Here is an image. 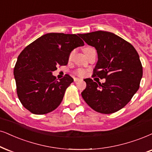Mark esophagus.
<instances>
[{"label": "esophagus", "instance_id": "1", "mask_svg": "<svg viewBox=\"0 0 152 152\" xmlns=\"http://www.w3.org/2000/svg\"><path fill=\"white\" fill-rule=\"evenodd\" d=\"M74 82H77V81H80V79H79V78H74Z\"/></svg>", "mask_w": 152, "mask_h": 152}]
</instances>
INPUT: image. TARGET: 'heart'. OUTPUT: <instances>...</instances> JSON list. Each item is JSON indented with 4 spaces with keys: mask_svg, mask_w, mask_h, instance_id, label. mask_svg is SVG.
<instances>
[{
    "mask_svg": "<svg viewBox=\"0 0 152 152\" xmlns=\"http://www.w3.org/2000/svg\"><path fill=\"white\" fill-rule=\"evenodd\" d=\"M90 48H92L86 47V48H83V53H85V52L88 50H90ZM72 53L71 54V55H70V57H72ZM85 74H86L85 72H84V71H83V70H79V71H78V72H77V74L79 75V76H84Z\"/></svg>",
    "mask_w": 152,
    "mask_h": 152,
    "instance_id": "obj_1",
    "label": "heart"
}]
</instances>
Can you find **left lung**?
<instances>
[{
	"mask_svg": "<svg viewBox=\"0 0 152 152\" xmlns=\"http://www.w3.org/2000/svg\"><path fill=\"white\" fill-rule=\"evenodd\" d=\"M79 36L97 50L98 59L94 75L106 79L102 83L91 78L84 79L86 88L81 93L83 98L102 114L120 110L139 89L142 77L137 52L131 44L111 32L97 31Z\"/></svg>",
	"mask_w": 152,
	"mask_h": 152,
	"instance_id": "1",
	"label": "left lung"
}]
</instances>
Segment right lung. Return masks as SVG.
I'll return each instance as SVG.
<instances>
[{"mask_svg":"<svg viewBox=\"0 0 152 152\" xmlns=\"http://www.w3.org/2000/svg\"><path fill=\"white\" fill-rule=\"evenodd\" d=\"M79 34L48 33L23 50L14 69L19 99L34 114L55 110L74 79L65 75L59 80L53 75L59 65L68 64L70 53L84 45Z\"/></svg>","mask_w":152,"mask_h":152,"instance_id":"1","label":"right lung"}]
</instances>
